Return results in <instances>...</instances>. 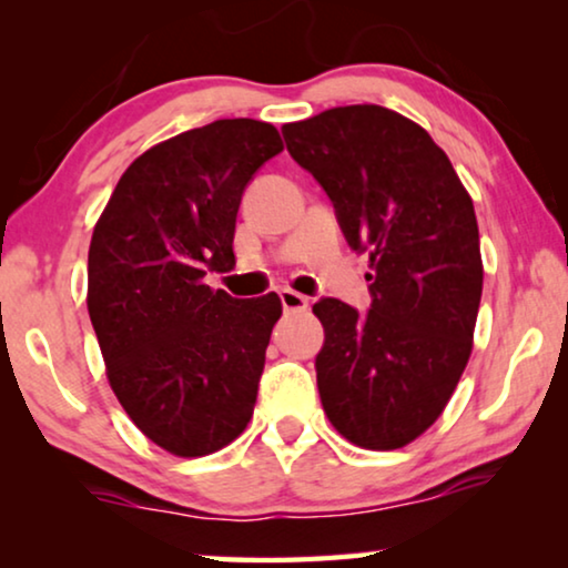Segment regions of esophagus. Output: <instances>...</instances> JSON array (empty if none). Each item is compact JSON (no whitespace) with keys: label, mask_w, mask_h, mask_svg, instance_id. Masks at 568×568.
<instances>
[{"label":"esophagus","mask_w":568,"mask_h":568,"mask_svg":"<svg viewBox=\"0 0 568 568\" xmlns=\"http://www.w3.org/2000/svg\"><path fill=\"white\" fill-rule=\"evenodd\" d=\"M278 300H282L286 313H302V310H307V305H310V300L305 297V294H300L294 290H282L278 292Z\"/></svg>","instance_id":"esophagus-1"}]
</instances>
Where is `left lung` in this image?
<instances>
[{
  "mask_svg": "<svg viewBox=\"0 0 568 568\" xmlns=\"http://www.w3.org/2000/svg\"><path fill=\"white\" fill-rule=\"evenodd\" d=\"M282 134L348 245L369 253L367 315L313 305L323 410L356 447H406L442 416L473 352L484 292L473 199L434 139L390 108H331Z\"/></svg>",
  "mask_w": 568,
  "mask_h": 568,
  "instance_id": "left-lung-1",
  "label": "left lung"
}]
</instances>
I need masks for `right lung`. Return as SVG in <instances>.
I'll use <instances>...</instances> for the list:
<instances>
[{
    "mask_svg": "<svg viewBox=\"0 0 568 568\" xmlns=\"http://www.w3.org/2000/svg\"><path fill=\"white\" fill-rule=\"evenodd\" d=\"M282 150L253 119L183 131L131 162L92 230L88 310L108 383L170 455H212L253 416L282 300H235L204 276L235 266L240 199Z\"/></svg>",
    "mask_w": 568,
    "mask_h": 568,
    "instance_id": "add662e5",
    "label": "right lung"
}]
</instances>
